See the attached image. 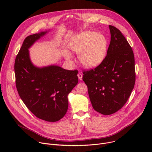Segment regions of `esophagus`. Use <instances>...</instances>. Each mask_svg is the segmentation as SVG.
<instances>
[{"instance_id":"34e87169","label":"esophagus","mask_w":152,"mask_h":152,"mask_svg":"<svg viewBox=\"0 0 152 152\" xmlns=\"http://www.w3.org/2000/svg\"><path fill=\"white\" fill-rule=\"evenodd\" d=\"M77 77H78V78H79V79L80 80H82V74L81 73H79L77 74Z\"/></svg>"}]
</instances>
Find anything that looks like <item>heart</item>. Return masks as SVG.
I'll return each mask as SVG.
<instances>
[{
	"label": "heart",
	"mask_w": 152,
	"mask_h": 152,
	"mask_svg": "<svg viewBox=\"0 0 152 152\" xmlns=\"http://www.w3.org/2000/svg\"><path fill=\"white\" fill-rule=\"evenodd\" d=\"M69 48L78 54L80 63L86 68L97 66L104 59L107 52V40L99 32L84 31L76 35L69 43ZM63 55L67 61H73L72 53L64 50Z\"/></svg>",
	"instance_id": "1"
}]
</instances>
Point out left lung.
I'll return each mask as SVG.
<instances>
[{"label": "left lung", "instance_id": "obj_1", "mask_svg": "<svg viewBox=\"0 0 152 152\" xmlns=\"http://www.w3.org/2000/svg\"><path fill=\"white\" fill-rule=\"evenodd\" d=\"M111 42L105 58L96 68L83 72L94 110L103 115L118 111L126 103L135 82L132 48L117 28L110 25Z\"/></svg>", "mask_w": 152, "mask_h": 152}]
</instances>
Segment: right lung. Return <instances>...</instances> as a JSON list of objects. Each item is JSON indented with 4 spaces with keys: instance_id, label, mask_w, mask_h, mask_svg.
Here are the masks:
<instances>
[{
    "instance_id": "add662e5",
    "label": "right lung",
    "mask_w": 152,
    "mask_h": 152,
    "mask_svg": "<svg viewBox=\"0 0 152 152\" xmlns=\"http://www.w3.org/2000/svg\"><path fill=\"white\" fill-rule=\"evenodd\" d=\"M47 33L41 32L25 39L15 61V84L20 98L32 114L39 119L55 122L67 111L68 95L78 83L77 71L56 65L34 66L29 49Z\"/></svg>"
}]
</instances>
